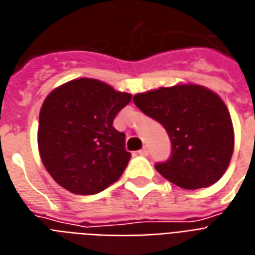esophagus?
Listing matches in <instances>:
<instances>
[{
  "label": "esophagus",
  "mask_w": 255,
  "mask_h": 255,
  "mask_svg": "<svg viewBox=\"0 0 255 255\" xmlns=\"http://www.w3.org/2000/svg\"><path fill=\"white\" fill-rule=\"evenodd\" d=\"M138 153H140L141 156H146V155H148V149H146L145 146H144V148H142V149L138 150Z\"/></svg>",
  "instance_id": "34e87169"
}]
</instances>
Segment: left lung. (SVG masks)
Instances as JSON below:
<instances>
[{
    "instance_id": "8db88e82",
    "label": "left lung",
    "mask_w": 255,
    "mask_h": 255,
    "mask_svg": "<svg viewBox=\"0 0 255 255\" xmlns=\"http://www.w3.org/2000/svg\"><path fill=\"white\" fill-rule=\"evenodd\" d=\"M138 109L164 126L170 135V160L157 172L189 190L213 185L226 172L234 152V126L223 99L212 89L193 83L140 92Z\"/></svg>"
}]
</instances>
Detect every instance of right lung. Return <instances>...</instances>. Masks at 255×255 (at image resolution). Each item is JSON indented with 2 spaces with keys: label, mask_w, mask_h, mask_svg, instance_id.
I'll return each mask as SVG.
<instances>
[{
  "label": "right lung",
  "mask_w": 255,
  "mask_h": 255,
  "mask_svg": "<svg viewBox=\"0 0 255 255\" xmlns=\"http://www.w3.org/2000/svg\"><path fill=\"white\" fill-rule=\"evenodd\" d=\"M131 100L96 79H74L50 92L39 113L38 149L51 178L73 194L105 190L124 174L130 153L113 126Z\"/></svg>",
  "instance_id": "right-lung-1"
}]
</instances>
